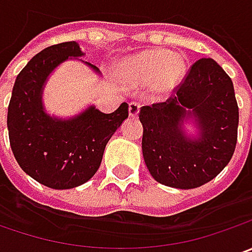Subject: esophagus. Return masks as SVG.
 <instances>
[{"label": "esophagus", "instance_id": "obj_1", "mask_svg": "<svg viewBox=\"0 0 252 252\" xmlns=\"http://www.w3.org/2000/svg\"><path fill=\"white\" fill-rule=\"evenodd\" d=\"M139 112H140V105L137 102H130L129 103V115H130L131 118L137 116Z\"/></svg>", "mask_w": 252, "mask_h": 252}]
</instances>
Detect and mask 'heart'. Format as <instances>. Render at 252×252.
<instances>
[{
    "mask_svg": "<svg viewBox=\"0 0 252 252\" xmlns=\"http://www.w3.org/2000/svg\"><path fill=\"white\" fill-rule=\"evenodd\" d=\"M187 71L185 60L167 50L149 49L127 56L118 64V73L131 84H149L153 91L165 95L178 85Z\"/></svg>",
    "mask_w": 252,
    "mask_h": 252,
    "instance_id": "heart-1",
    "label": "heart"
}]
</instances>
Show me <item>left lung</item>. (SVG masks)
<instances>
[{"label":"left lung","instance_id":"obj_1","mask_svg":"<svg viewBox=\"0 0 252 252\" xmlns=\"http://www.w3.org/2000/svg\"><path fill=\"white\" fill-rule=\"evenodd\" d=\"M141 150L151 177L165 187L198 188L218 177L237 143L238 106L233 81L213 59L193 64L162 103L143 106ZM195 126L190 136L185 126Z\"/></svg>","mask_w":252,"mask_h":252}]
</instances>
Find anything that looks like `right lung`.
Returning a JSON list of instances; mask_svg holds the SVG:
<instances>
[{
    "instance_id": "add662e5",
    "label": "right lung",
    "mask_w": 252,
    "mask_h": 252,
    "mask_svg": "<svg viewBox=\"0 0 252 252\" xmlns=\"http://www.w3.org/2000/svg\"><path fill=\"white\" fill-rule=\"evenodd\" d=\"M84 56L77 42L49 46L32 57L15 80L6 119L11 149L19 167L49 188L71 189L90 181L112 134L129 116L126 102L112 113L95 105L71 118L47 113L44 85L60 64L75 59L101 74L98 67L81 60Z\"/></svg>"
}]
</instances>
